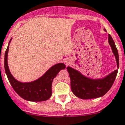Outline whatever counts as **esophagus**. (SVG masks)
Returning a JSON list of instances; mask_svg holds the SVG:
<instances>
[{
	"label": "esophagus",
	"mask_w": 125,
	"mask_h": 125,
	"mask_svg": "<svg viewBox=\"0 0 125 125\" xmlns=\"http://www.w3.org/2000/svg\"><path fill=\"white\" fill-rule=\"evenodd\" d=\"M65 63H66V65H69V64H70V62H69V60H67V61L65 62Z\"/></svg>",
	"instance_id": "1"
}]
</instances>
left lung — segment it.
Masks as SVG:
<instances>
[{
	"label": "left lung",
	"instance_id": "left-lung-1",
	"mask_svg": "<svg viewBox=\"0 0 125 125\" xmlns=\"http://www.w3.org/2000/svg\"><path fill=\"white\" fill-rule=\"evenodd\" d=\"M104 30L106 31L105 29ZM108 43L116 61L117 70L105 77L94 79L84 75L79 70H75L72 67H67L71 81L72 91L79 98L90 99L102 97L108 93L113 84L119 68V55L116 46L110 34H108Z\"/></svg>",
	"mask_w": 125,
	"mask_h": 125
}]
</instances>
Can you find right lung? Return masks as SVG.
I'll return each instance as SVG.
<instances>
[{
    "label": "right lung",
    "instance_id": "right-lung-1",
    "mask_svg": "<svg viewBox=\"0 0 125 125\" xmlns=\"http://www.w3.org/2000/svg\"><path fill=\"white\" fill-rule=\"evenodd\" d=\"M12 38L9 42L4 56V68L10 85L19 96L28 101L40 102L49 99L52 94V82L54 78L60 71L65 69L63 63H58L51 67L40 78L31 81L23 82L17 81L10 73L7 62L9 44Z\"/></svg>",
    "mask_w": 125,
    "mask_h": 125
}]
</instances>
